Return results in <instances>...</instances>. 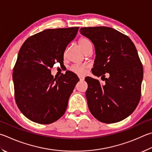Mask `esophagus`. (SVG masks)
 <instances>
[{
  "label": "esophagus",
  "instance_id": "obj_1",
  "mask_svg": "<svg viewBox=\"0 0 152 152\" xmlns=\"http://www.w3.org/2000/svg\"><path fill=\"white\" fill-rule=\"evenodd\" d=\"M79 78L80 80H84V76H79Z\"/></svg>",
  "mask_w": 152,
  "mask_h": 152
}]
</instances>
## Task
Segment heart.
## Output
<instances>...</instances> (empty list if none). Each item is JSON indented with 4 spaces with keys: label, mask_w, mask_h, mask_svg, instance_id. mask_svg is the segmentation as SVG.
Segmentation results:
<instances>
[{
    "label": "heart",
    "mask_w": 152,
    "mask_h": 152,
    "mask_svg": "<svg viewBox=\"0 0 152 152\" xmlns=\"http://www.w3.org/2000/svg\"><path fill=\"white\" fill-rule=\"evenodd\" d=\"M79 46L83 50L84 52L90 48H92V45L90 40L85 37H82L78 40ZM87 66L86 65H73L70 68V70L74 74H78V75H83L86 71Z\"/></svg>",
    "instance_id": "obj_1"
}]
</instances>
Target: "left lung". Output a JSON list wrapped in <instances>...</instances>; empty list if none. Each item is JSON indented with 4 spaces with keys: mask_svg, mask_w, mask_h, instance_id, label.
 I'll return each mask as SVG.
<instances>
[{
    "mask_svg": "<svg viewBox=\"0 0 152 152\" xmlns=\"http://www.w3.org/2000/svg\"><path fill=\"white\" fill-rule=\"evenodd\" d=\"M80 32L94 45L92 74L105 81L85 78L90 111L101 122H120L132 114L141 96L143 72L136 46L128 37L110 27H84Z\"/></svg>",
    "mask_w": 152,
    "mask_h": 152,
    "instance_id": "left-lung-1",
    "label": "left lung"
}]
</instances>
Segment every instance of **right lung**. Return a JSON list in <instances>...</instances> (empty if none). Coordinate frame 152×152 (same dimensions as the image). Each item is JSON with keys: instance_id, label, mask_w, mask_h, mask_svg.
Wrapping results in <instances>:
<instances>
[{"instance_id": "1", "label": "right lung", "mask_w": 152, "mask_h": 152, "mask_svg": "<svg viewBox=\"0 0 152 152\" xmlns=\"http://www.w3.org/2000/svg\"><path fill=\"white\" fill-rule=\"evenodd\" d=\"M79 27L46 29L26 39L18 52L12 79L16 104L32 122L49 124L64 115L79 78L66 72L54 78L50 68L61 66L68 44Z\"/></svg>"}]
</instances>
